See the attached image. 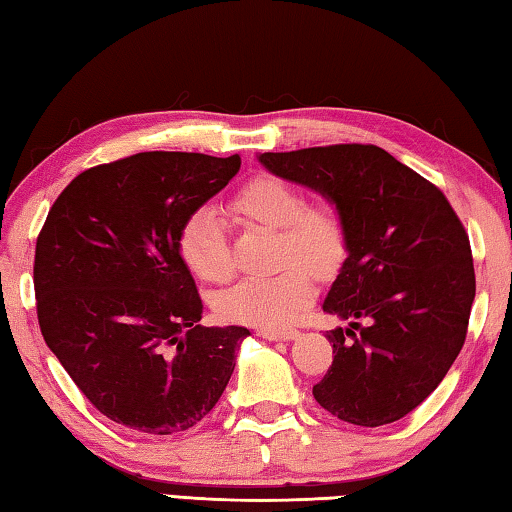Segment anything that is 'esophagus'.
Listing matches in <instances>:
<instances>
[{
    "label": "esophagus",
    "mask_w": 512,
    "mask_h": 512,
    "mask_svg": "<svg viewBox=\"0 0 512 512\" xmlns=\"http://www.w3.org/2000/svg\"><path fill=\"white\" fill-rule=\"evenodd\" d=\"M257 334L266 341H293L298 336L296 329H259Z\"/></svg>",
    "instance_id": "esophagus-1"
}]
</instances>
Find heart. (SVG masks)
<instances>
[{
  "mask_svg": "<svg viewBox=\"0 0 512 512\" xmlns=\"http://www.w3.org/2000/svg\"><path fill=\"white\" fill-rule=\"evenodd\" d=\"M232 210L246 221L277 230L282 237V262H296L323 271L345 250V225L332 203L307 205L298 185L275 176L250 180L232 198ZM180 255L205 282L230 280L228 237L214 210L203 207L189 216L180 232ZM314 296V282L300 266H289L268 277H248L216 298L223 320L253 327H282Z\"/></svg>",
  "mask_w": 512,
  "mask_h": 512,
  "instance_id": "heart-1",
  "label": "heart"
}]
</instances>
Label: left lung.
Returning <instances> with one entry per match:
<instances>
[{
	"mask_svg": "<svg viewBox=\"0 0 512 512\" xmlns=\"http://www.w3.org/2000/svg\"><path fill=\"white\" fill-rule=\"evenodd\" d=\"M257 160L327 198L345 225L348 257L323 311L348 327L327 332L334 361L314 386L316 402L359 427L404 418L436 391L465 343L476 282L463 223L436 185L379 146Z\"/></svg>",
	"mask_w": 512,
	"mask_h": 512,
	"instance_id": "obj_1",
	"label": "left lung"
}]
</instances>
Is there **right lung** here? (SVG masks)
Instances as JSON below:
<instances>
[{"label":"right lung","instance_id":"1","mask_svg":"<svg viewBox=\"0 0 512 512\" xmlns=\"http://www.w3.org/2000/svg\"><path fill=\"white\" fill-rule=\"evenodd\" d=\"M239 167V155L137 153L83 171L47 214L33 266L42 336L112 422L171 436L228 386L250 332L198 325L180 232Z\"/></svg>","mask_w":512,"mask_h":512}]
</instances>
